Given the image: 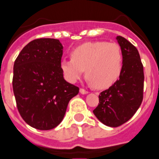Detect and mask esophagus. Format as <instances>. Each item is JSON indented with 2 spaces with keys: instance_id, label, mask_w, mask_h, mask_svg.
Segmentation results:
<instances>
[{
  "instance_id": "1",
  "label": "esophagus",
  "mask_w": 159,
  "mask_h": 159,
  "mask_svg": "<svg viewBox=\"0 0 159 159\" xmlns=\"http://www.w3.org/2000/svg\"><path fill=\"white\" fill-rule=\"evenodd\" d=\"M80 92L81 93H83V94H85V93H88V90H86V89H84L81 88L80 89Z\"/></svg>"
}]
</instances>
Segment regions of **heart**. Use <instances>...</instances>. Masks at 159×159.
<instances>
[{
    "mask_svg": "<svg viewBox=\"0 0 159 159\" xmlns=\"http://www.w3.org/2000/svg\"><path fill=\"white\" fill-rule=\"evenodd\" d=\"M70 56L60 63L61 71L70 83L80 80L85 70L95 88L106 89L119 79L123 69V53L116 43H84L71 50Z\"/></svg>",
    "mask_w": 159,
    "mask_h": 159,
    "instance_id": "b5f03b06",
    "label": "heart"
}]
</instances>
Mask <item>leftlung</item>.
<instances>
[{
    "mask_svg": "<svg viewBox=\"0 0 159 159\" xmlns=\"http://www.w3.org/2000/svg\"><path fill=\"white\" fill-rule=\"evenodd\" d=\"M117 40L123 53V69L119 79L99 93V103L93 112L109 127H119L136 113L143 99V66L137 48L122 36Z\"/></svg>",
    "mask_w": 159,
    "mask_h": 159,
    "instance_id": "left-lung-1",
    "label": "left lung"
}]
</instances>
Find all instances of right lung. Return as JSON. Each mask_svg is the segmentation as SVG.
Instances as JSON below:
<instances>
[{"instance_id": "right-lung-1", "label": "right lung", "mask_w": 159, "mask_h": 159, "mask_svg": "<svg viewBox=\"0 0 159 159\" xmlns=\"http://www.w3.org/2000/svg\"><path fill=\"white\" fill-rule=\"evenodd\" d=\"M60 40L40 38L28 43L15 60L12 86L24 121L40 130L52 129L64 119L80 89L65 80Z\"/></svg>"}]
</instances>
